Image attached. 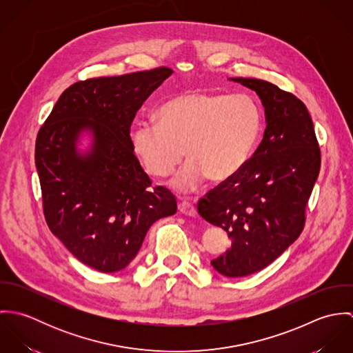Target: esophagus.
Here are the masks:
<instances>
[{"label": "esophagus", "mask_w": 353, "mask_h": 353, "mask_svg": "<svg viewBox=\"0 0 353 353\" xmlns=\"http://www.w3.org/2000/svg\"><path fill=\"white\" fill-rule=\"evenodd\" d=\"M178 209L181 213L183 214H188V216H196L197 214V210H196V206L193 205V202L188 201V200H182V201L178 203Z\"/></svg>", "instance_id": "esophagus-1"}]
</instances>
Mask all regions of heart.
<instances>
[{"instance_id":"heart-1","label":"heart","mask_w":353,"mask_h":353,"mask_svg":"<svg viewBox=\"0 0 353 353\" xmlns=\"http://www.w3.org/2000/svg\"><path fill=\"white\" fill-rule=\"evenodd\" d=\"M157 121L136 125L132 144L145 170L170 176L186 157L189 163L174 179L178 192H194L209 178L225 182L250 160L259 139L262 115L250 95L189 91L164 101Z\"/></svg>"}]
</instances>
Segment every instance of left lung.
I'll return each mask as SVG.
<instances>
[{"label": "left lung", "mask_w": 353, "mask_h": 353, "mask_svg": "<svg viewBox=\"0 0 353 353\" xmlns=\"http://www.w3.org/2000/svg\"><path fill=\"white\" fill-rule=\"evenodd\" d=\"M265 107L263 139L248 164L197 203L202 217L228 232L231 249L212 266L227 277L262 270L302 234L305 206L321 168V150L305 104L258 79H232Z\"/></svg>", "instance_id": "8db88e82"}]
</instances>
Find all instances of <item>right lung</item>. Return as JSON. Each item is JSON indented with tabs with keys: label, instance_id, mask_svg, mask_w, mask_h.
<instances>
[{
	"label": "right lung",
	"instance_id": "right-lung-1",
	"mask_svg": "<svg viewBox=\"0 0 353 353\" xmlns=\"http://www.w3.org/2000/svg\"><path fill=\"white\" fill-rule=\"evenodd\" d=\"M171 73L160 66L77 81L38 132L35 164L46 223L79 261L99 272L126 268L152 224L176 212L167 188H152L130 139L139 108ZM85 128L94 143L80 155L75 143Z\"/></svg>",
	"mask_w": 353,
	"mask_h": 353
}]
</instances>
